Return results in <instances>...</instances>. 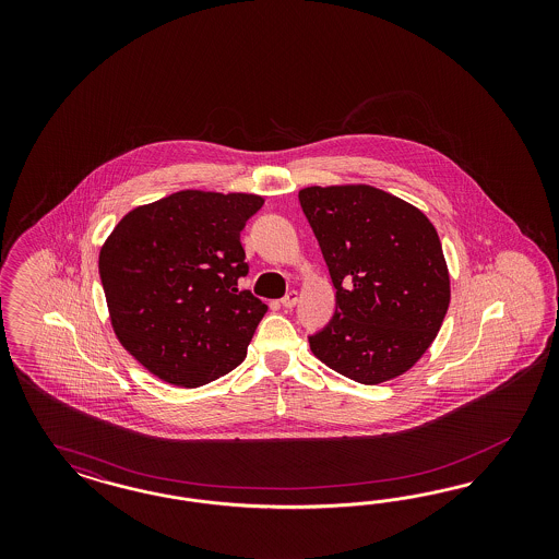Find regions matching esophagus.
I'll use <instances>...</instances> for the list:
<instances>
[{
  "instance_id": "obj_1",
  "label": "esophagus",
  "mask_w": 559,
  "mask_h": 559,
  "mask_svg": "<svg viewBox=\"0 0 559 559\" xmlns=\"http://www.w3.org/2000/svg\"><path fill=\"white\" fill-rule=\"evenodd\" d=\"M299 301V293L297 290H288L287 295L281 299V305L285 307V309H293L295 305Z\"/></svg>"
}]
</instances>
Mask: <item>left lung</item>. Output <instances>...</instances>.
<instances>
[{
  "label": "left lung",
  "instance_id": "left-lung-1",
  "mask_svg": "<svg viewBox=\"0 0 559 559\" xmlns=\"http://www.w3.org/2000/svg\"><path fill=\"white\" fill-rule=\"evenodd\" d=\"M299 203L336 288L311 353L362 385L404 374L439 334L451 301L439 234L420 209L367 185L309 187Z\"/></svg>",
  "mask_w": 559,
  "mask_h": 559
}]
</instances>
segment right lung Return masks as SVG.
Segmentation results:
<instances>
[{
    "label": "right lung",
    "instance_id": "obj_1",
    "mask_svg": "<svg viewBox=\"0 0 559 559\" xmlns=\"http://www.w3.org/2000/svg\"><path fill=\"white\" fill-rule=\"evenodd\" d=\"M258 194L180 190L127 213L102 246L110 323L129 355L162 381L201 388L234 371L266 313L237 281L239 234Z\"/></svg>",
    "mask_w": 559,
    "mask_h": 559
}]
</instances>
